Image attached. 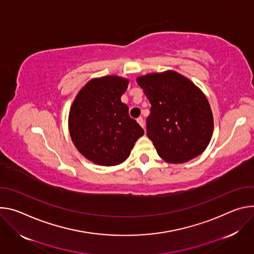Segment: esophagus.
<instances>
[{"label": "esophagus", "instance_id": "esophagus-1", "mask_svg": "<svg viewBox=\"0 0 254 254\" xmlns=\"http://www.w3.org/2000/svg\"><path fill=\"white\" fill-rule=\"evenodd\" d=\"M137 122L139 123V125L141 126L142 128H145V124H144V121H143V118H142V117L137 118Z\"/></svg>", "mask_w": 254, "mask_h": 254}]
</instances>
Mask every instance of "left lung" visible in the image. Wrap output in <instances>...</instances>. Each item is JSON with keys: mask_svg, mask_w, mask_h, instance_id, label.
<instances>
[{"mask_svg": "<svg viewBox=\"0 0 254 254\" xmlns=\"http://www.w3.org/2000/svg\"><path fill=\"white\" fill-rule=\"evenodd\" d=\"M136 80L151 104L146 129L158 155L171 163L187 162L200 155L214 128L204 93L174 70L148 73Z\"/></svg>", "mask_w": 254, "mask_h": 254, "instance_id": "8db88e82", "label": "left lung"}]
</instances>
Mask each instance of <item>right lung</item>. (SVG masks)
Instances as JSON below:
<instances>
[{"mask_svg": "<svg viewBox=\"0 0 254 254\" xmlns=\"http://www.w3.org/2000/svg\"><path fill=\"white\" fill-rule=\"evenodd\" d=\"M129 80L117 75L91 79L76 95L68 128L76 149L92 162L112 166L125 161L143 129L121 102Z\"/></svg>", "mask_w": 254, "mask_h": 254, "instance_id": "add662e5", "label": "right lung"}]
</instances>
